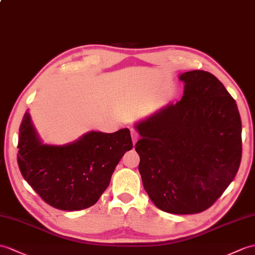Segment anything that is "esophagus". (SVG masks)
Returning a JSON list of instances; mask_svg holds the SVG:
<instances>
[{"label":"esophagus","mask_w":255,"mask_h":255,"mask_svg":"<svg viewBox=\"0 0 255 255\" xmlns=\"http://www.w3.org/2000/svg\"><path fill=\"white\" fill-rule=\"evenodd\" d=\"M130 132H131V139H132V143L133 144H135V142L138 141V138H139V135H138V133L134 131V130H130Z\"/></svg>","instance_id":"1"}]
</instances>
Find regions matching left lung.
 <instances>
[{
	"label": "left lung",
	"instance_id": "obj_1",
	"mask_svg": "<svg viewBox=\"0 0 255 255\" xmlns=\"http://www.w3.org/2000/svg\"><path fill=\"white\" fill-rule=\"evenodd\" d=\"M183 96L134 124L139 171L149 198L171 214L203 212L221 197L241 162L236 101L204 70L179 75Z\"/></svg>",
	"mask_w": 255,
	"mask_h": 255
}]
</instances>
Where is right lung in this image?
Here are the masks:
<instances>
[{
    "label": "right lung",
    "instance_id": "1",
    "mask_svg": "<svg viewBox=\"0 0 255 255\" xmlns=\"http://www.w3.org/2000/svg\"><path fill=\"white\" fill-rule=\"evenodd\" d=\"M17 162L25 180L44 202L79 211L98 202L115 167L132 149L128 128L113 133L91 130L63 145L43 143L27 111L20 124Z\"/></svg>",
    "mask_w": 255,
    "mask_h": 255
}]
</instances>
